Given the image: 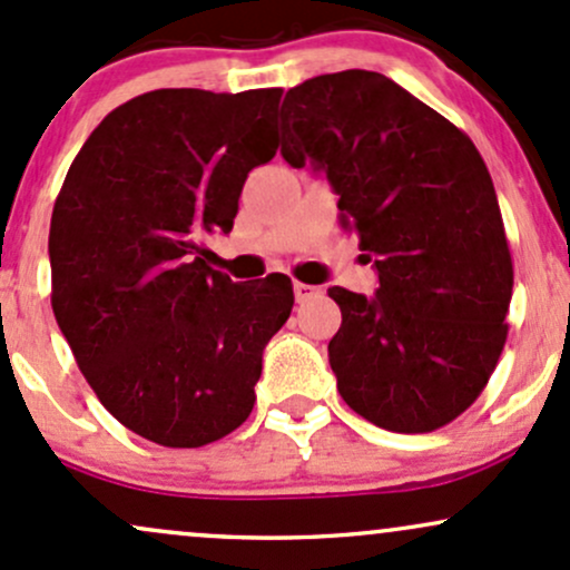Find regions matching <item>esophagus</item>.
<instances>
[{
	"mask_svg": "<svg viewBox=\"0 0 570 570\" xmlns=\"http://www.w3.org/2000/svg\"><path fill=\"white\" fill-rule=\"evenodd\" d=\"M316 294H318V286L303 284V281H294V297H297V303H307V299L316 297Z\"/></svg>",
	"mask_w": 570,
	"mask_h": 570,
	"instance_id": "1",
	"label": "esophagus"
}]
</instances>
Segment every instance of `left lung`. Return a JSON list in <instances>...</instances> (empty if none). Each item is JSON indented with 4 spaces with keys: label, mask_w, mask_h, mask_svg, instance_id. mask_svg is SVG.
I'll return each instance as SVG.
<instances>
[{
    "label": "left lung",
    "mask_w": 570,
    "mask_h": 570,
    "mask_svg": "<svg viewBox=\"0 0 570 570\" xmlns=\"http://www.w3.org/2000/svg\"><path fill=\"white\" fill-rule=\"evenodd\" d=\"M281 126L284 160L322 168L381 281L375 297L330 289L340 396L399 434L448 426L482 394L509 332L512 254L485 160L377 71L305 80L284 96Z\"/></svg>",
    "instance_id": "left-lung-1"
}]
</instances>
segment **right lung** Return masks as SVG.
Returning a JSON list of instances; mask_svg holds the SVG:
<instances>
[{
	"label": "right lung",
	"instance_id": "right-lung-1",
	"mask_svg": "<svg viewBox=\"0 0 570 570\" xmlns=\"http://www.w3.org/2000/svg\"><path fill=\"white\" fill-rule=\"evenodd\" d=\"M281 88H163L101 120L50 219L56 322L122 426L203 448L254 407L263 351L289 318L292 281L233 284L200 240L230 233L252 168L273 160Z\"/></svg>",
	"mask_w": 570,
	"mask_h": 570
}]
</instances>
